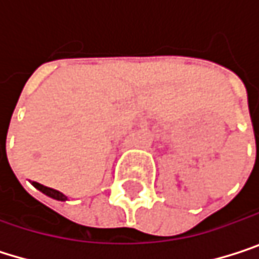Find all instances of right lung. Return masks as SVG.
<instances>
[{"label": "right lung", "instance_id": "1", "mask_svg": "<svg viewBox=\"0 0 259 259\" xmlns=\"http://www.w3.org/2000/svg\"><path fill=\"white\" fill-rule=\"evenodd\" d=\"M32 186L35 187V189H38L40 192H43L45 195H48V196H51V198H54V199H58V201H66L67 198L61 193V192H58V190H54V189H51V187H46V186H43V184H40V183H35V181H32Z\"/></svg>", "mask_w": 259, "mask_h": 259}]
</instances>
